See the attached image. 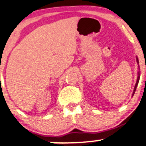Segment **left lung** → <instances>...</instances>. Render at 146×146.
I'll use <instances>...</instances> for the list:
<instances>
[{
	"label": "left lung",
	"mask_w": 146,
	"mask_h": 146,
	"mask_svg": "<svg viewBox=\"0 0 146 146\" xmlns=\"http://www.w3.org/2000/svg\"><path fill=\"white\" fill-rule=\"evenodd\" d=\"M136 62H137V63H138V64H139V61H138V57H136ZM138 69H140L139 65H138ZM140 77H141V74H140V71H138V78H137V81H136V83H135V85L134 90H133V95H132V97H133V95H134L135 92V90H136V87H137V86H138V82H139Z\"/></svg>",
	"instance_id": "obj_1"
}]
</instances>
